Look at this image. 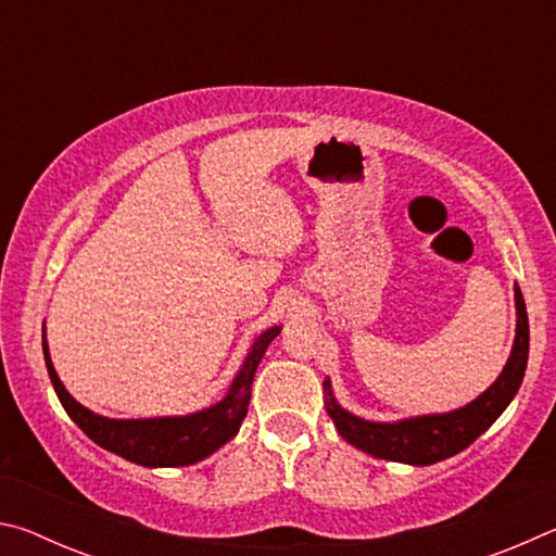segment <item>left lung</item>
I'll list each match as a JSON object with an SVG mask.
<instances>
[{
	"instance_id": "obj_1",
	"label": "left lung",
	"mask_w": 556,
	"mask_h": 556,
	"mask_svg": "<svg viewBox=\"0 0 556 556\" xmlns=\"http://www.w3.org/2000/svg\"><path fill=\"white\" fill-rule=\"evenodd\" d=\"M515 308L517 328L510 357H507L497 380L481 397L446 414H425V417L402 421H368L345 412L333 400L331 382L326 380V412L333 419L338 434L348 444H353L355 448L375 458L400 460V464L412 466H431L437 460L456 456L458 451L473 444L501 417L507 404L513 402L525 378L527 353H530V324H527V308L520 287H515Z\"/></svg>"
}]
</instances>
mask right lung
<instances>
[{"label":"right lung","instance_id":"1","mask_svg":"<svg viewBox=\"0 0 556 556\" xmlns=\"http://www.w3.org/2000/svg\"><path fill=\"white\" fill-rule=\"evenodd\" d=\"M281 326H271L260 333L244 357L240 372L235 375L230 390L225 397L208 409L186 414V417H156V419H110L83 407L75 402L51 363L49 343L43 333V357L53 390L59 394L63 409L98 446L112 451L131 464L147 468L164 466H191L208 458L213 451L238 434L242 419L248 417V404L252 394L255 370L265 355L267 345L279 336Z\"/></svg>","mask_w":556,"mask_h":556}]
</instances>
